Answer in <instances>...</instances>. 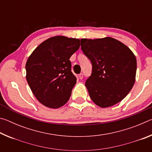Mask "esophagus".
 I'll use <instances>...</instances> for the list:
<instances>
[{
  "mask_svg": "<svg viewBox=\"0 0 152 152\" xmlns=\"http://www.w3.org/2000/svg\"><path fill=\"white\" fill-rule=\"evenodd\" d=\"M78 77H79V78L80 79V80H82V78H83V74H80L79 75H78Z\"/></svg>",
  "mask_w": 152,
  "mask_h": 152,
  "instance_id": "1",
  "label": "esophagus"
}]
</instances>
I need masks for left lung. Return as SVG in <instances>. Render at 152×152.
<instances>
[{
	"instance_id": "obj_1",
	"label": "left lung",
	"mask_w": 152,
	"mask_h": 152,
	"mask_svg": "<svg viewBox=\"0 0 152 152\" xmlns=\"http://www.w3.org/2000/svg\"><path fill=\"white\" fill-rule=\"evenodd\" d=\"M81 49L92 65L85 82L92 101L102 108L121 101L135 81L137 60L132 51L109 37L81 39Z\"/></svg>"
}]
</instances>
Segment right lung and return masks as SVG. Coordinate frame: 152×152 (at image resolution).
Here are the masks:
<instances>
[{"label": "right lung", "instance_id": "right-lung-1", "mask_svg": "<svg viewBox=\"0 0 152 152\" xmlns=\"http://www.w3.org/2000/svg\"><path fill=\"white\" fill-rule=\"evenodd\" d=\"M80 45L79 39L55 36L38 45L28 58L27 83L44 106L58 109L68 101L76 83L70 58Z\"/></svg>", "mask_w": 152, "mask_h": 152}]
</instances>
